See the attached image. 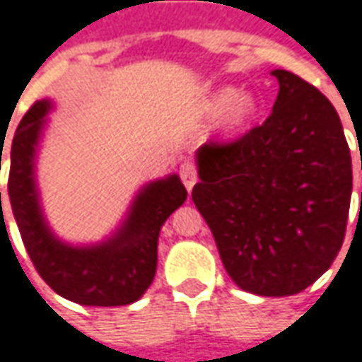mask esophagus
Returning <instances> with one entry per match:
<instances>
[{
	"label": "esophagus",
	"mask_w": 362,
	"mask_h": 362,
	"mask_svg": "<svg viewBox=\"0 0 362 362\" xmlns=\"http://www.w3.org/2000/svg\"><path fill=\"white\" fill-rule=\"evenodd\" d=\"M180 178L184 182V186L188 192H192L194 188V184L198 182V168H196V164L194 163H184L180 166Z\"/></svg>",
	"instance_id": "obj_1"
}]
</instances>
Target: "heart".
Returning <instances> with one entry per match:
<instances>
[{
    "label": "heart",
    "mask_w": 362,
    "mask_h": 362,
    "mask_svg": "<svg viewBox=\"0 0 362 362\" xmlns=\"http://www.w3.org/2000/svg\"><path fill=\"white\" fill-rule=\"evenodd\" d=\"M211 107L223 111L221 129L227 135H235L247 127L259 110L257 98L249 92H237L235 88H221L211 98Z\"/></svg>",
    "instance_id": "obj_1"
}]
</instances>
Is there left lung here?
<instances>
[{"mask_svg": "<svg viewBox=\"0 0 362 362\" xmlns=\"http://www.w3.org/2000/svg\"><path fill=\"white\" fill-rule=\"evenodd\" d=\"M272 76L280 90L262 125L199 146L192 199L235 284L280 298L312 286L341 251L353 168L329 100L288 70Z\"/></svg>", "mask_w": 362, "mask_h": 362, "instance_id": "left-lung-1", "label": "left lung"}]
</instances>
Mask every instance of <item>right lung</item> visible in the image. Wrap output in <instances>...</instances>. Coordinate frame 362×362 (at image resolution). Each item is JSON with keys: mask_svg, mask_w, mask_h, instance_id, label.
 Segmentation results:
<instances>
[{"mask_svg": "<svg viewBox=\"0 0 362 362\" xmlns=\"http://www.w3.org/2000/svg\"><path fill=\"white\" fill-rule=\"evenodd\" d=\"M49 110L47 100L33 103L15 131L9 153L7 192L25 249L40 278L62 298L102 308L133 304L155 278L160 227L186 202L188 192L174 174L151 182L139 192L111 239L92 247L58 241L42 217L35 186V155Z\"/></svg>", "mask_w": 362, "mask_h": 362, "instance_id": "add662e5", "label": "right lung"}]
</instances>
